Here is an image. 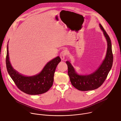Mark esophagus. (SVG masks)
<instances>
[{"mask_svg": "<svg viewBox=\"0 0 121 121\" xmlns=\"http://www.w3.org/2000/svg\"><path fill=\"white\" fill-rule=\"evenodd\" d=\"M66 55V52L65 51H63L60 54V57L61 58V59L62 60H64Z\"/></svg>", "mask_w": 121, "mask_h": 121, "instance_id": "34e87169", "label": "esophagus"}]
</instances>
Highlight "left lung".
Here are the masks:
<instances>
[{
	"label": "left lung",
	"instance_id": "8db88e82",
	"mask_svg": "<svg viewBox=\"0 0 121 121\" xmlns=\"http://www.w3.org/2000/svg\"><path fill=\"white\" fill-rule=\"evenodd\" d=\"M99 27L106 39L107 50L106 57L98 69L90 75H79L76 72L70 63L68 61L66 62L68 67V75L71 83L73 86L79 91H92L99 88L105 80L112 65L113 54L111 39L100 24Z\"/></svg>",
	"mask_w": 121,
	"mask_h": 121
}]
</instances>
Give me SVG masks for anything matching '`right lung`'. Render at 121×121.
<instances>
[{"label":"right lung","mask_w":121,"mask_h":121,"mask_svg":"<svg viewBox=\"0 0 121 121\" xmlns=\"http://www.w3.org/2000/svg\"><path fill=\"white\" fill-rule=\"evenodd\" d=\"M60 62L61 59L57 56L49 62L39 74L25 77L19 74L12 67L9 59L8 44L7 45L6 63L8 73L18 89L29 95L44 93L52 87L56 69Z\"/></svg>","instance_id":"add662e5"}]
</instances>
